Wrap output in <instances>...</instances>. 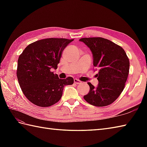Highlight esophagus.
<instances>
[{"instance_id":"esophagus-1","label":"esophagus","mask_w":147,"mask_h":147,"mask_svg":"<svg viewBox=\"0 0 147 147\" xmlns=\"http://www.w3.org/2000/svg\"><path fill=\"white\" fill-rule=\"evenodd\" d=\"M74 83L77 84V85H79V84L82 83V82H81V81H80L79 80H78V79H74Z\"/></svg>"}]
</instances>
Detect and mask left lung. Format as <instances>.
Instances as JSON below:
<instances>
[{
    "instance_id": "left-lung-1",
    "label": "left lung",
    "mask_w": 147,
    "mask_h": 147,
    "mask_svg": "<svg viewBox=\"0 0 147 147\" xmlns=\"http://www.w3.org/2000/svg\"><path fill=\"white\" fill-rule=\"evenodd\" d=\"M91 50L93 65L98 69V85L90 83V92L84 99L96 107H104L116 100L125 86L129 70V58L121 46L102 37L80 39Z\"/></svg>"
}]
</instances>
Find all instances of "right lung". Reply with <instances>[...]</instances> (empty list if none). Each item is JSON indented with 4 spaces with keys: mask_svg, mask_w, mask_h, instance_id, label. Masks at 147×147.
<instances>
[{
    "mask_svg": "<svg viewBox=\"0 0 147 147\" xmlns=\"http://www.w3.org/2000/svg\"><path fill=\"white\" fill-rule=\"evenodd\" d=\"M74 39L51 38L30 43L19 56L16 74L22 92L39 107H50L62 97L65 85H73L72 77L59 79L51 71L57 69L62 52Z\"/></svg>",
    "mask_w": 147,
    "mask_h": 147,
    "instance_id": "obj_1",
    "label": "right lung"
}]
</instances>
